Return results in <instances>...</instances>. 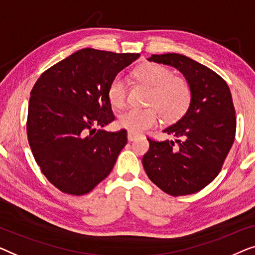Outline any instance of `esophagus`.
<instances>
[{
    "label": "esophagus",
    "instance_id": "1",
    "mask_svg": "<svg viewBox=\"0 0 255 255\" xmlns=\"http://www.w3.org/2000/svg\"><path fill=\"white\" fill-rule=\"evenodd\" d=\"M137 134H135V132H131V131H128V141H134V139L137 137Z\"/></svg>",
    "mask_w": 255,
    "mask_h": 255
}]
</instances>
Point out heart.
Returning a JSON list of instances; mask_svg holds the SVG:
<instances>
[{
    "mask_svg": "<svg viewBox=\"0 0 255 255\" xmlns=\"http://www.w3.org/2000/svg\"><path fill=\"white\" fill-rule=\"evenodd\" d=\"M137 82L150 87L146 109L131 107L119 114V126L131 132H142L158 123L159 113L165 121H174L187 111L191 103V87L186 78L175 76L168 68L157 63H145L132 71ZM126 78L118 75L111 81L107 97L114 107H124L127 102Z\"/></svg>",
    "mask_w": 255,
    "mask_h": 255,
    "instance_id": "b5f03b06",
    "label": "heart"
}]
</instances>
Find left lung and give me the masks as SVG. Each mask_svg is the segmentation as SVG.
<instances>
[{
    "instance_id": "1",
    "label": "left lung",
    "mask_w": 255,
    "mask_h": 255,
    "mask_svg": "<svg viewBox=\"0 0 255 255\" xmlns=\"http://www.w3.org/2000/svg\"><path fill=\"white\" fill-rule=\"evenodd\" d=\"M148 60L177 68L191 87L192 98L185 116L164 129L174 141L148 138L143 167L166 194H193L217 177L234 144L237 123L230 89L214 70L185 55L153 54Z\"/></svg>"
}]
</instances>
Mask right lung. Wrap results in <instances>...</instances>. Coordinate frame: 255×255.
<instances>
[{"label": "right lung", "instance_id": "obj_1", "mask_svg": "<svg viewBox=\"0 0 255 255\" xmlns=\"http://www.w3.org/2000/svg\"><path fill=\"white\" fill-rule=\"evenodd\" d=\"M138 56L84 48L35 82L28 102V144L42 173L61 192L87 194L112 171L127 144V130L95 127L116 119L107 89Z\"/></svg>", "mask_w": 255, "mask_h": 255}]
</instances>
